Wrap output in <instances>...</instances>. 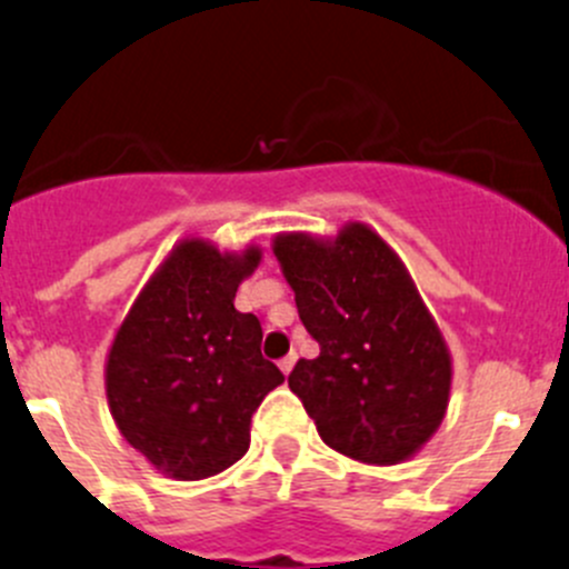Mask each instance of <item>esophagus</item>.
I'll return each mask as SVG.
<instances>
[{"label": "esophagus", "mask_w": 569, "mask_h": 569, "mask_svg": "<svg viewBox=\"0 0 569 569\" xmlns=\"http://www.w3.org/2000/svg\"><path fill=\"white\" fill-rule=\"evenodd\" d=\"M295 361H297V352L291 350L289 356H283V358H280V361H278V367L283 369V375H289V372H291V367H295Z\"/></svg>", "instance_id": "esophagus-1"}]
</instances>
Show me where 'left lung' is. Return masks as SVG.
Segmentation results:
<instances>
[{
	"instance_id": "left-lung-1",
	"label": "left lung",
	"mask_w": 569,
	"mask_h": 569,
	"mask_svg": "<svg viewBox=\"0 0 569 569\" xmlns=\"http://www.w3.org/2000/svg\"><path fill=\"white\" fill-rule=\"evenodd\" d=\"M274 256L319 356L300 358L289 389L328 448L397 465L442 425L450 352L397 252L367 224L333 241L280 233Z\"/></svg>"
}]
</instances>
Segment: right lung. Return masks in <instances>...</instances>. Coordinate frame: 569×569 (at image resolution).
I'll return each instance as SVG.
<instances>
[{
  "label": "right lung",
  "mask_w": 569,
  "mask_h": 569,
  "mask_svg": "<svg viewBox=\"0 0 569 569\" xmlns=\"http://www.w3.org/2000/svg\"><path fill=\"white\" fill-rule=\"evenodd\" d=\"M261 261L189 239L172 250L116 333L104 367L121 437L178 481L217 476L250 448V419L283 372L261 356L256 313L236 289Z\"/></svg>",
  "instance_id": "obj_1"
}]
</instances>
